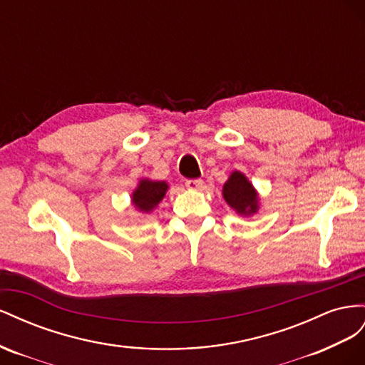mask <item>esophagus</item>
<instances>
[{
	"label": "esophagus",
	"mask_w": 365,
	"mask_h": 365,
	"mask_svg": "<svg viewBox=\"0 0 365 365\" xmlns=\"http://www.w3.org/2000/svg\"><path fill=\"white\" fill-rule=\"evenodd\" d=\"M185 185H186V188H190V190H200L203 186V180L202 179H190L185 182Z\"/></svg>",
	"instance_id": "34e87169"
}]
</instances>
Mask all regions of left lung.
<instances>
[{"mask_svg": "<svg viewBox=\"0 0 365 365\" xmlns=\"http://www.w3.org/2000/svg\"><path fill=\"white\" fill-rule=\"evenodd\" d=\"M223 197L237 214L247 217L258 211V194L247 177L240 171H234L229 175L223 186Z\"/></svg>", "mask_w": 365, "mask_h": 365, "instance_id": "left-lung-1", "label": "left lung"}]
</instances>
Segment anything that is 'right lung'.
I'll return each mask as SVG.
<instances>
[{
  "instance_id": "1",
  "label": "right lung",
  "mask_w": 365,
  "mask_h": 365,
  "mask_svg": "<svg viewBox=\"0 0 365 365\" xmlns=\"http://www.w3.org/2000/svg\"><path fill=\"white\" fill-rule=\"evenodd\" d=\"M166 191H168V183L166 182H154L150 179H142L138 185V188L134 190L131 195V202L140 212L148 214L160 203Z\"/></svg>"
}]
</instances>
